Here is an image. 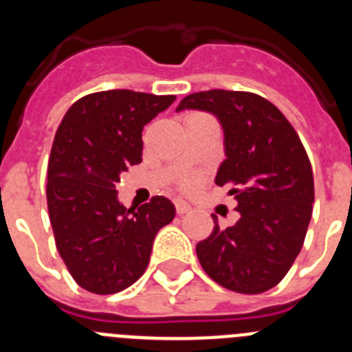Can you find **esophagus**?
I'll list each match as a JSON object with an SVG mask.
<instances>
[{
    "instance_id": "34e87169",
    "label": "esophagus",
    "mask_w": 352,
    "mask_h": 352,
    "mask_svg": "<svg viewBox=\"0 0 352 352\" xmlns=\"http://www.w3.org/2000/svg\"><path fill=\"white\" fill-rule=\"evenodd\" d=\"M174 206H176V213L178 214H185L192 210L190 204L185 203V201H182V199H176V201H174Z\"/></svg>"
}]
</instances>
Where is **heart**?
<instances>
[{
    "mask_svg": "<svg viewBox=\"0 0 352 352\" xmlns=\"http://www.w3.org/2000/svg\"><path fill=\"white\" fill-rule=\"evenodd\" d=\"M185 185H186V186H190V185H192V182H186V183H185Z\"/></svg>",
    "mask_w": 352,
    "mask_h": 352,
    "instance_id": "1",
    "label": "heart"
}]
</instances>
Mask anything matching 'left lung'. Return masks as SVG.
Masks as SVG:
<instances>
[{"instance_id":"obj_1","label":"left lung","mask_w":352,"mask_h":352,"mask_svg":"<svg viewBox=\"0 0 352 352\" xmlns=\"http://www.w3.org/2000/svg\"><path fill=\"white\" fill-rule=\"evenodd\" d=\"M213 114L223 130L226 160L214 183L232 185L239 220L199 241L204 272L222 287L259 294L285 276L303 247L314 204L309 157L287 118L248 91L192 93L176 111Z\"/></svg>"}]
</instances>
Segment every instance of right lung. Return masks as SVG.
Listing matches in <instances>:
<instances>
[{
    "label": "right lung",
    "instance_id": "add662e5",
    "mask_svg": "<svg viewBox=\"0 0 352 352\" xmlns=\"http://www.w3.org/2000/svg\"><path fill=\"white\" fill-rule=\"evenodd\" d=\"M176 100L111 89L82 96L52 142L47 208L56 247L74 280L95 294L130 287L146 272L155 236L176 210L157 195L138 211L118 201L121 173L142 160V129Z\"/></svg>",
    "mask_w": 352,
    "mask_h": 352
}]
</instances>
